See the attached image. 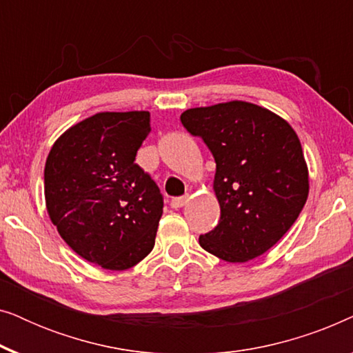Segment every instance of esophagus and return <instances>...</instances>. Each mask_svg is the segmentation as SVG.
Listing matches in <instances>:
<instances>
[{"label": "esophagus", "instance_id": "esophagus-1", "mask_svg": "<svg viewBox=\"0 0 353 353\" xmlns=\"http://www.w3.org/2000/svg\"><path fill=\"white\" fill-rule=\"evenodd\" d=\"M190 201V196H181V197H173V199L170 201V205L173 207V209H180V207L186 205V202Z\"/></svg>", "mask_w": 353, "mask_h": 353}]
</instances>
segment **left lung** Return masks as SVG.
Wrapping results in <instances>:
<instances>
[{
	"label": "left lung",
	"instance_id": "left-lung-1",
	"mask_svg": "<svg viewBox=\"0 0 353 353\" xmlns=\"http://www.w3.org/2000/svg\"><path fill=\"white\" fill-rule=\"evenodd\" d=\"M181 123L215 159L220 221L199 236L207 252L248 262L273 248L308 196V170L296 132L272 110L245 101L188 109Z\"/></svg>",
	"mask_w": 353,
	"mask_h": 353
}]
</instances>
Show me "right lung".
<instances>
[{"mask_svg":"<svg viewBox=\"0 0 353 353\" xmlns=\"http://www.w3.org/2000/svg\"><path fill=\"white\" fill-rule=\"evenodd\" d=\"M149 132L146 110L99 112L70 127L48 154L50 219L74 252L105 270L134 267L156 243L163 197L134 162Z\"/></svg>","mask_w":353,"mask_h":353,"instance_id":"right-lung-1","label":"right lung"}]
</instances>
